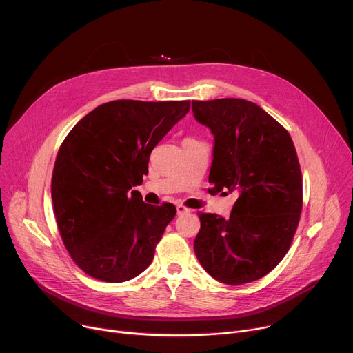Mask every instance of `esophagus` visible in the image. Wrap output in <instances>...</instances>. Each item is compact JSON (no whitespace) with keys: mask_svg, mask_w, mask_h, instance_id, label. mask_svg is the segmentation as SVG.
Instances as JSON below:
<instances>
[{"mask_svg":"<svg viewBox=\"0 0 353 353\" xmlns=\"http://www.w3.org/2000/svg\"><path fill=\"white\" fill-rule=\"evenodd\" d=\"M176 210H177V214H179V216L186 214V213L190 212V209H188L186 206H183V205H177V206H176Z\"/></svg>","mask_w":353,"mask_h":353,"instance_id":"esophagus-1","label":"esophagus"}]
</instances>
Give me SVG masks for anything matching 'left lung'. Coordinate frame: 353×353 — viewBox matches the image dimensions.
<instances>
[{
    "instance_id": "8db88e82",
    "label": "left lung",
    "mask_w": 353,
    "mask_h": 353,
    "mask_svg": "<svg viewBox=\"0 0 353 353\" xmlns=\"http://www.w3.org/2000/svg\"><path fill=\"white\" fill-rule=\"evenodd\" d=\"M194 119L214 136L209 183L239 194L229 219L199 213L194 252L216 281L261 279L288 253L298 229L302 173L288 130L243 99L192 101Z\"/></svg>"
}]
</instances>
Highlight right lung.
Returning <instances> with one entry per match:
<instances>
[{
	"instance_id": "obj_1",
	"label": "right lung",
	"mask_w": 353,
	"mask_h": 353,
	"mask_svg": "<svg viewBox=\"0 0 353 353\" xmlns=\"http://www.w3.org/2000/svg\"><path fill=\"white\" fill-rule=\"evenodd\" d=\"M190 110L184 101L114 100L84 116L55 159L51 199L71 259L94 279L120 283L148 268L172 203L145 205L137 190L157 143Z\"/></svg>"
}]
</instances>
